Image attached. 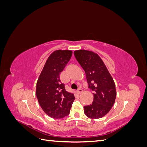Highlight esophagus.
<instances>
[{"label":"esophagus","instance_id":"obj_1","mask_svg":"<svg viewBox=\"0 0 147 147\" xmlns=\"http://www.w3.org/2000/svg\"><path fill=\"white\" fill-rule=\"evenodd\" d=\"M83 92V90L81 88H79L78 90H77V92L78 93V94H81V93Z\"/></svg>","mask_w":147,"mask_h":147}]
</instances>
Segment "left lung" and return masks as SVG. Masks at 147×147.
Segmentation results:
<instances>
[{
    "mask_svg": "<svg viewBox=\"0 0 147 147\" xmlns=\"http://www.w3.org/2000/svg\"><path fill=\"white\" fill-rule=\"evenodd\" d=\"M77 61L86 74L88 87L93 91L92 104L84 106V112L91 119H98L107 114L116 99V88L104 62L96 53L85 50L74 51Z\"/></svg>",
    "mask_w": 147,
    "mask_h": 147,
    "instance_id": "8db88e82",
    "label": "left lung"
}]
</instances>
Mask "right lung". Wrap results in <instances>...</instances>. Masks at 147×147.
I'll return each mask as SVG.
<instances>
[{
  "mask_svg": "<svg viewBox=\"0 0 147 147\" xmlns=\"http://www.w3.org/2000/svg\"><path fill=\"white\" fill-rule=\"evenodd\" d=\"M70 50H56L48 57L37 82L36 96L43 112L53 118H63L69 114L75 99L61 82L60 73L72 56Z\"/></svg>",
  "mask_w": 147,
  "mask_h": 147,
  "instance_id": "add662e5",
  "label": "right lung"
}]
</instances>
